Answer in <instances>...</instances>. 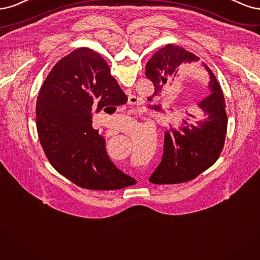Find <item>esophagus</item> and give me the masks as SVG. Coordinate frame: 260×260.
I'll list each match as a JSON object with an SVG mask.
<instances>
[{
	"instance_id": "obj_1",
	"label": "esophagus",
	"mask_w": 260,
	"mask_h": 260,
	"mask_svg": "<svg viewBox=\"0 0 260 260\" xmlns=\"http://www.w3.org/2000/svg\"><path fill=\"white\" fill-rule=\"evenodd\" d=\"M128 104L129 105H140V99L136 96H129Z\"/></svg>"
}]
</instances>
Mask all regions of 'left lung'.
Here are the masks:
<instances>
[{
  "label": "left lung",
  "mask_w": 260,
  "mask_h": 260,
  "mask_svg": "<svg viewBox=\"0 0 260 260\" xmlns=\"http://www.w3.org/2000/svg\"><path fill=\"white\" fill-rule=\"evenodd\" d=\"M197 60L198 56L177 45L167 44L157 49L146 64L147 78L154 85L153 95L160 93L177 74L179 66ZM204 67L211 75L212 94L199 106L207 120L201 121L191 115L196 120L193 124L183 121L181 132L165 133L162 161L149 178L154 185H176L194 179L214 165L222 151L228 125L225 102L214 73L206 64Z\"/></svg>",
  "instance_id": "1"
}]
</instances>
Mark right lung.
Returning a JSON list of instances; mask_svg holds the SVG:
<instances>
[{
    "label": "right lung",
    "instance_id": "right-lung-1",
    "mask_svg": "<svg viewBox=\"0 0 260 260\" xmlns=\"http://www.w3.org/2000/svg\"><path fill=\"white\" fill-rule=\"evenodd\" d=\"M126 102L109 64L93 49L81 47L61 58L42 85L36 107L40 142L54 169L84 189L131 186L134 179L110 161L105 139L91 126L94 109Z\"/></svg>",
    "mask_w": 260,
    "mask_h": 260
}]
</instances>
